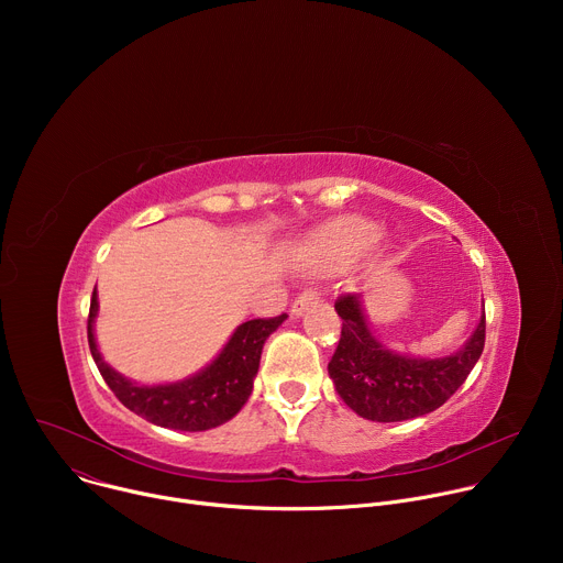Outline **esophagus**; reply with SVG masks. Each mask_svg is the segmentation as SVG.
Instances as JSON below:
<instances>
[{"mask_svg": "<svg viewBox=\"0 0 563 563\" xmlns=\"http://www.w3.org/2000/svg\"><path fill=\"white\" fill-rule=\"evenodd\" d=\"M320 289H316V287H309V289H305V291H300L298 296H296V300L291 302V313L294 316H300L311 302H316V300H320Z\"/></svg>", "mask_w": 563, "mask_h": 563, "instance_id": "esophagus-1", "label": "esophagus"}]
</instances>
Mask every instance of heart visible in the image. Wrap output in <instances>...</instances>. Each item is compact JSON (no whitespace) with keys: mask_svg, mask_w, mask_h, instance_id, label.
Instances as JSON below:
<instances>
[{"mask_svg":"<svg viewBox=\"0 0 563 563\" xmlns=\"http://www.w3.org/2000/svg\"><path fill=\"white\" fill-rule=\"evenodd\" d=\"M376 240V229L358 218H345L334 222L323 235L318 238V252L330 267H341L365 250Z\"/></svg>","mask_w":563,"mask_h":563,"instance_id":"obj_1","label":"heart"}]
</instances>
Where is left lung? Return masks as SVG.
Listing matches in <instances>:
<instances>
[{
  "label": "left lung",
  "instance_id": "1",
  "mask_svg": "<svg viewBox=\"0 0 563 563\" xmlns=\"http://www.w3.org/2000/svg\"><path fill=\"white\" fill-rule=\"evenodd\" d=\"M334 307L343 328L328 369L345 404L369 421H408L434 412L465 383L486 345L484 313L461 352L434 361L398 356L372 336L356 294H341Z\"/></svg>",
  "mask_w": 563,
  "mask_h": 563
}]
</instances>
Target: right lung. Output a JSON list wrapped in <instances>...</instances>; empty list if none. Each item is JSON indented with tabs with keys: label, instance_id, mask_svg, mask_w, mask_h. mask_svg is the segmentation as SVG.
<instances>
[{
	"label": "right lung",
	"instance_id": "1",
	"mask_svg": "<svg viewBox=\"0 0 563 563\" xmlns=\"http://www.w3.org/2000/svg\"><path fill=\"white\" fill-rule=\"evenodd\" d=\"M98 311V296L93 289L91 309L87 320V336L91 356L118 396L120 404L146 419L148 423L200 432L216 428L231 417H235L247 404V398L254 387V376L258 372L263 345L272 332L287 318V313H278L274 318H254L240 325L231 341L224 345L220 356L202 369L198 376L176 383V385H135L113 372L100 356L96 339H93V318Z\"/></svg>",
	"mask_w": 563,
	"mask_h": 563
}]
</instances>
